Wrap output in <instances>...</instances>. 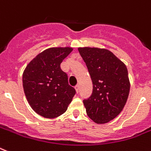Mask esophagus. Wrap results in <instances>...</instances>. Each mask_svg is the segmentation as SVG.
Wrapping results in <instances>:
<instances>
[{
	"instance_id": "obj_1",
	"label": "esophagus",
	"mask_w": 151,
	"mask_h": 151,
	"mask_svg": "<svg viewBox=\"0 0 151 151\" xmlns=\"http://www.w3.org/2000/svg\"><path fill=\"white\" fill-rule=\"evenodd\" d=\"M74 88H75L76 93H79V89H80V87H79V86H78V85L75 86V87H74Z\"/></svg>"
}]
</instances>
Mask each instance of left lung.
Listing matches in <instances>:
<instances>
[{"label": "left lung", "mask_w": 151, "mask_h": 151, "mask_svg": "<svg viewBox=\"0 0 151 151\" xmlns=\"http://www.w3.org/2000/svg\"><path fill=\"white\" fill-rule=\"evenodd\" d=\"M93 83L91 97L83 100L87 114L97 124L114 119L124 107L130 92L127 68L111 50L78 47Z\"/></svg>", "instance_id": "left-lung-1"}]
</instances>
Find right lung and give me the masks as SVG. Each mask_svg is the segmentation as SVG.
Listing matches in <instances>:
<instances>
[{
	"mask_svg": "<svg viewBox=\"0 0 151 151\" xmlns=\"http://www.w3.org/2000/svg\"><path fill=\"white\" fill-rule=\"evenodd\" d=\"M70 47H50L37 54L23 73V87L31 108L45 118H55L68 109L75 94L60 64Z\"/></svg>",
	"mask_w": 151,
	"mask_h": 151,
	"instance_id": "1",
	"label": "right lung"
}]
</instances>
